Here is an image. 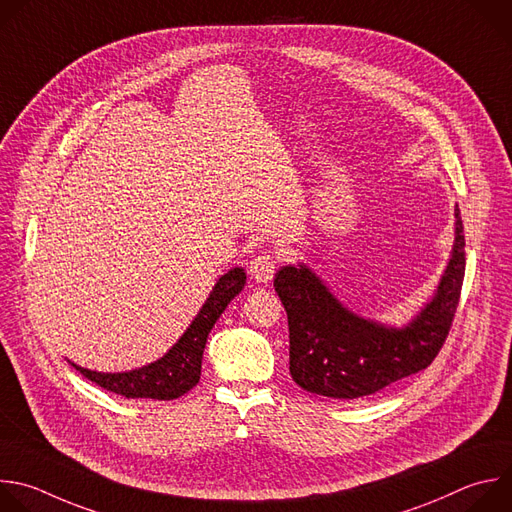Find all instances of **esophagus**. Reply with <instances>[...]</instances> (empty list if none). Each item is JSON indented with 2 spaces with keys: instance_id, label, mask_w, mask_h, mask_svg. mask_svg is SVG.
<instances>
[{
  "instance_id": "1",
  "label": "esophagus",
  "mask_w": 512,
  "mask_h": 512,
  "mask_svg": "<svg viewBox=\"0 0 512 512\" xmlns=\"http://www.w3.org/2000/svg\"><path fill=\"white\" fill-rule=\"evenodd\" d=\"M276 272V258L270 252H260L250 262V274L256 282H268Z\"/></svg>"
}]
</instances>
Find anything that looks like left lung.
<instances>
[{
  "instance_id": "8db88e82",
  "label": "left lung",
  "mask_w": 512,
  "mask_h": 512,
  "mask_svg": "<svg viewBox=\"0 0 512 512\" xmlns=\"http://www.w3.org/2000/svg\"><path fill=\"white\" fill-rule=\"evenodd\" d=\"M456 244L434 300L405 329H385L353 313L309 270L284 266L274 288L284 304L290 375L306 391L357 399L371 395L438 357L444 347L466 270V240L456 206Z\"/></svg>"
}]
</instances>
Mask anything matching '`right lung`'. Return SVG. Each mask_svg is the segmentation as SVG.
I'll list each match as a JSON object with an SVG mask.
<instances>
[{
    "label": "right lung",
    "instance_id": "obj_1",
    "mask_svg": "<svg viewBox=\"0 0 512 512\" xmlns=\"http://www.w3.org/2000/svg\"><path fill=\"white\" fill-rule=\"evenodd\" d=\"M246 272L232 268L214 286L210 298L201 306V311L183 333V337L163 355L159 361L129 371V373H96L84 367H76L88 381L117 395L137 399H175L187 393L201 375V357L206 349L210 331L214 329L220 315L226 311L230 300L244 288Z\"/></svg>",
    "mask_w": 512,
    "mask_h": 512
}]
</instances>
